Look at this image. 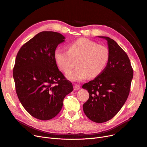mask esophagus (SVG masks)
<instances>
[{"label":"esophagus","instance_id":"34e87169","mask_svg":"<svg viewBox=\"0 0 147 147\" xmlns=\"http://www.w3.org/2000/svg\"><path fill=\"white\" fill-rule=\"evenodd\" d=\"M80 88V86L79 85V84H74V89L75 90H78Z\"/></svg>","mask_w":147,"mask_h":147}]
</instances>
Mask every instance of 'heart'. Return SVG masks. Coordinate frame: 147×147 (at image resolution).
<instances>
[{
	"mask_svg": "<svg viewBox=\"0 0 147 147\" xmlns=\"http://www.w3.org/2000/svg\"><path fill=\"white\" fill-rule=\"evenodd\" d=\"M54 58L58 67L65 73L70 72L77 61L78 67L68 75V78L80 82L88 76L95 78L104 70L110 58V51L105 45L82 37L69 44L68 51L56 49Z\"/></svg>",
	"mask_w": 147,
	"mask_h": 147,
	"instance_id": "1",
	"label": "heart"
}]
</instances>
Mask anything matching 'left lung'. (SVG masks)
Listing matches in <instances>:
<instances>
[{
  "label": "left lung",
  "mask_w": 147,
  "mask_h": 147,
  "mask_svg": "<svg viewBox=\"0 0 147 147\" xmlns=\"http://www.w3.org/2000/svg\"><path fill=\"white\" fill-rule=\"evenodd\" d=\"M107 40L110 58L104 70L95 79L84 84L89 98L83 105L92 121L104 123L111 119L121 109L129 96L134 71L127 53L112 38Z\"/></svg>",
  "instance_id": "left-lung-1"
}]
</instances>
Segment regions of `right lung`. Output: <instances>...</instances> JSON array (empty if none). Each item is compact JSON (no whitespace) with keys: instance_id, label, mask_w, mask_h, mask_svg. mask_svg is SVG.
Wrapping results in <instances>:
<instances>
[{"instance_id":"obj_1","label":"right lung","mask_w":147,"mask_h":147,"mask_svg":"<svg viewBox=\"0 0 147 147\" xmlns=\"http://www.w3.org/2000/svg\"><path fill=\"white\" fill-rule=\"evenodd\" d=\"M61 34L44 31L23 45L13 68L15 90L23 107L33 117L50 120L59 113L65 96L73 90L54 58Z\"/></svg>"}]
</instances>
